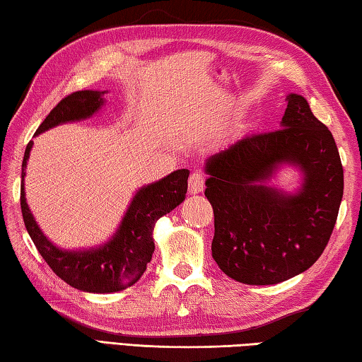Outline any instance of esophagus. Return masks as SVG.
I'll return each mask as SVG.
<instances>
[{"label":"esophagus","instance_id":"34e87169","mask_svg":"<svg viewBox=\"0 0 362 362\" xmlns=\"http://www.w3.org/2000/svg\"><path fill=\"white\" fill-rule=\"evenodd\" d=\"M205 180H206V176L202 173V171L195 170L194 173L191 175V177H189V192H191V194L204 192Z\"/></svg>","mask_w":362,"mask_h":362}]
</instances>
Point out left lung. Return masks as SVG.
Instances as JSON below:
<instances>
[{
	"mask_svg": "<svg viewBox=\"0 0 362 362\" xmlns=\"http://www.w3.org/2000/svg\"><path fill=\"white\" fill-rule=\"evenodd\" d=\"M286 100L281 129L245 135L205 162L213 259L245 284H276L312 267L331 238L344 197L332 133L302 95L288 93ZM283 166L301 171L294 193L268 185Z\"/></svg>",
	"mask_w": 362,
	"mask_h": 362,
	"instance_id": "left-lung-1",
	"label": "left lung"
}]
</instances>
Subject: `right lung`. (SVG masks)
I'll use <instances>...</instances> for the list:
<instances>
[{"label": "right lung", "instance_id": "obj_1", "mask_svg": "<svg viewBox=\"0 0 362 362\" xmlns=\"http://www.w3.org/2000/svg\"><path fill=\"white\" fill-rule=\"evenodd\" d=\"M105 92L79 90L63 98L35 133L66 122L92 117L106 103ZM33 141L25 149L22 162L21 206L25 227L44 261L57 276L84 293H117L135 284L154 252L152 230L158 218L182 204L187 192L189 170H176L156 182L138 189L114 235L106 243L88 250H63L44 235L25 199V175Z\"/></svg>", "mask_w": 362, "mask_h": 362}]
</instances>
